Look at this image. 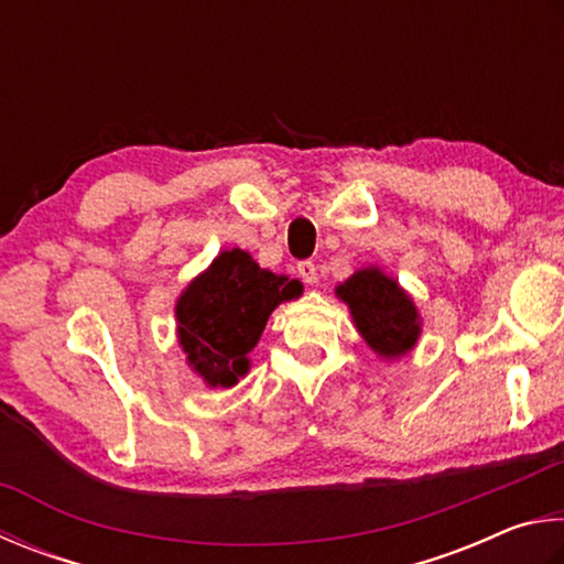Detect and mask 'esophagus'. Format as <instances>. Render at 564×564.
I'll use <instances>...</instances> for the list:
<instances>
[{
	"label": "esophagus",
	"mask_w": 564,
	"mask_h": 564,
	"mask_svg": "<svg viewBox=\"0 0 564 564\" xmlns=\"http://www.w3.org/2000/svg\"><path fill=\"white\" fill-rule=\"evenodd\" d=\"M297 272H300V276H302V282H307V284L317 282V264H314V262H310V260L300 262V264H297Z\"/></svg>",
	"instance_id": "1"
}]
</instances>
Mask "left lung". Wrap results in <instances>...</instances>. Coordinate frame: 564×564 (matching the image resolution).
I'll list each match as a JSON object with an SVG mask.
<instances>
[{"mask_svg":"<svg viewBox=\"0 0 564 564\" xmlns=\"http://www.w3.org/2000/svg\"><path fill=\"white\" fill-rule=\"evenodd\" d=\"M337 297L347 304L361 339L379 357L399 359L416 347L421 334L416 304L379 267L354 272L337 288Z\"/></svg>","mask_w":564,"mask_h":564,"instance_id":"8db88e82","label":"left lung"}]
</instances>
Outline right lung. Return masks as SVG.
Instances as JSON below:
<instances>
[{
  "label": "right lung",
  "instance_id": "add662e5",
  "mask_svg": "<svg viewBox=\"0 0 564 564\" xmlns=\"http://www.w3.org/2000/svg\"><path fill=\"white\" fill-rule=\"evenodd\" d=\"M300 294L297 280L262 270L240 247L220 252L175 304L177 341L187 364L207 387H235L250 371L247 354L276 304Z\"/></svg>",
  "mask_w": 564,
  "mask_h": 564
}]
</instances>
